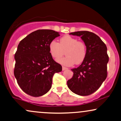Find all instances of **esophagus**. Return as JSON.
<instances>
[{
	"label": "esophagus",
	"mask_w": 121,
	"mask_h": 121,
	"mask_svg": "<svg viewBox=\"0 0 121 121\" xmlns=\"http://www.w3.org/2000/svg\"><path fill=\"white\" fill-rule=\"evenodd\" d=\"M67 69V68L65 67H64V66L62 67V70H63V71H65V70Z\"/></svg>",
	"instance_id": "esophagus-1"
}]
</instances>
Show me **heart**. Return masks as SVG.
I'll list each match as a JSON object with an SVG mask.
<instances>
[{"label": "heart", "instance_id": "heart-1", "mask_svg": "<svg viewBox=\"0 0 121 121\" xmlns=\"http://www.w3.org/2000/svg\"><path fill=\"white\" fill-rule=\"evenodd\" d=\"M65 50L66 56L57 59V62L65 66H71L74 63H81L85 59L87 53L84 43L78 41L76 38L69 35L62 37L59 43L54 40L49 43V53L54 59H58L63 56Z\"/></svg>", "mask_w": 121, "mask_h": 121}]
</instances>
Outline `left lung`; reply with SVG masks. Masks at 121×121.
I'll list each match as a JSON object with an SVG mask.
<instances>
[{
	"mask_svg": "<svg viewBox=\"0 0 121 121\" xmlns=\"http://www.w3.org/2000/svg\"><path fill=\"white\" fill-rule=\"evenodd\" d=\"M69 35L81 38L86 45L87 53L81 65L71 69L73 75L67 81V86L76 94L90 95L100 87L107 78L109 61L107 48L98 35L89 31H77Z\"/></svg>",
	"mask_w": 121,
	"mask_h": 121,
	"instance_id": "obj_1",
	"label": "left lung"
}]
</instances>
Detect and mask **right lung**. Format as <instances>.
<instances>
[{"label": "right lung", "instance_id": "right-lung-1", "mask_svg": "<svg viewBox=\"0 0 121 121\" xmlns=\"http://www.w3.org/2000/svg\"><path fill=\"white\" fill-rule=\"evenodd\" d=\"M59 36L52 30H38L19 43L14 55V76L21 89L34 97L45 94L52 87L55 73L62 71L49 51V44Z\"/></svg>", "mask_w": 121, "mask_h": 121}]
</instances>
